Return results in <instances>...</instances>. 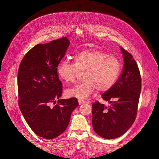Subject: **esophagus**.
Here are the masks:
<instances>
[{"mask_svg": "<svg viewBox=\"0 0 159 159\" xmlns=\"http://www.w3.org/2000/svg\"><path fill=\"white\" fill-rule=\"evenodd\" d=\"M86 102L84 101V100H80L78 99V103H79V105H83L84 103H85Z\"/></svg>", "mask_w": 159, "mask_h": 159, "instance_id": "1", "label": "esophagus"}]
</instances>
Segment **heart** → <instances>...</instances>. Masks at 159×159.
<instances>
[{
  "instance_id": "obj_1",
  "label": "heart",
  "mask_w": 159,
  "mask_h": 159,
  "mask_svg": "<svg viewBox=\"0 0 159 159\" xmlns=\"http://www.w3.org/2000/svg\"><path fill=\"white\" fill-rule=\"evenodd\" d=\"M59 77L67 83L76 81L80 72H84L83 82L67 91L70 97L80 100L88 98L96 89L110 90L117 81L120 72L119 60L98 49H87L75 56V63L61 61L56 68Z\"/></svg>"
}]
</instances>
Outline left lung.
I'll list each match as a JSON object with an SVG mask.
<instances>
[{
  "instance_id": "obj_1",
  "label": "left lung",
  "mask_w": 159,
  "mask_h": 159,
  "mask_svg": "<svg viewBox=\"0 0 159 159\" xmlns=\"http://www.w3.org/2000/svg\"><path fill=\"white\" fill-rule=\"evenodd\" d=\"M124 68L113 86L102 94L109 107L96 101L92 104V126L97 134L114 139L125 134L136 118L141 89V78L133 56L120 47Z\"/></svg>"
}]
</instances>
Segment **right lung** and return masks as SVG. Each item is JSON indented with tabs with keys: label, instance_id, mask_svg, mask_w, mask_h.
I'll return each instance as SVG.
<instances>
[{
	"label": "right lung",
	"instance_id": "obj_1",
	"mask_svg": "<svg viewBox=\"0 0 159 159\" xmlns=\"http://www.w3.org/2000/svg\"><path fill=\"white\" fill-rule=\"evenodd\" d=\"M69 45L68 39L62 37L35 46L23 57L18 72L20 109L33 132L48 139L66 130L71 114L78 106L76 98L59 99L62 84L56 68ZM57 99L58 103L50 107Z\"/></svg>",
	"mask_w": 159,
	"mask_h": 159
}]
</instances>
